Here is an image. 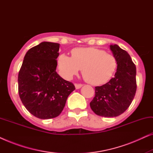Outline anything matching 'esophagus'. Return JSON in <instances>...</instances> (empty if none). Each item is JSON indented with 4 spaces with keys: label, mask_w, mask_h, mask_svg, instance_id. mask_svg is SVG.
Here are the masks:
<instances>
[{
    "label": "esophagus",
    "mask_w": 153,
    "mask_h": 153,
    "mask_svg": "<svg viewBox=\"0 0 153 153\" xmlns=\"http://www.w3.org/2000/svg\"><path fill=\"white\" fill-rule=\"evenodd\" d=\"M74 85H75V88H76V89H79L82 87L83 84H81V83H75Z\"/></svg>",
    "instance_id": "34e87169"
}]
</instances>
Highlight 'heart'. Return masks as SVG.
<instances>
[{
  "label": "heart",
  "mask_w": 153,
  "mask_h": 153,
  "mask_svg": "<svg viewBox=\"0 0 153 153\" xmlns=\"http://www.w3.org/2000/svg\"><path fill=\"white\" fill-rule=\"evenodd\" d=\"M57 66L64 78L71 79L82 69L83 77L87 82L100 85L114 76L118 68V60L102 49L75 48L71 51V57L65 54L58 56Z\"/></svg>",
  "instance_id": "obj_1"
}]
</instances>
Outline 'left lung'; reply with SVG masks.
Returning <instances> with one entry per match:
<instances>
[{"label":"left lung","mask_w":153,"mask_h":153,"mask_svg":"<svg viewBox=\"0 0 153 153\" xmlns=\"http://www.w3.org/2000/svg\"><path fill=\"white\" fill-rule=\"evenodd\" d=\"M110 49L118 60L115 76L105 84L95 88V97L90 103L93 112L103 117H116L123 114L137 91V69L130 56L117 45H110Z\"/></svg>","instance_id":"left-lung-1"}]
</instances>
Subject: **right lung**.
I'll list each match as a JSON object with an SVG mask.
<instances>
[{"label": "right lung", "mask_w": 153, "mask_h": 153, "mask_svg": "<svg viewBox=\"0 0 153 153\" xmlns=\"http://www.w3.org/2000/svg\"><path fill=\"white\" fill-rule=\"evenodd\" d=\"M60 45L43 42L24 56L18 75V91L23 104L40 119L59 116L68 96L75 90L72 82L56 72Z\"/></svg>", "instance_id": "obj_1"}]
</instances>
